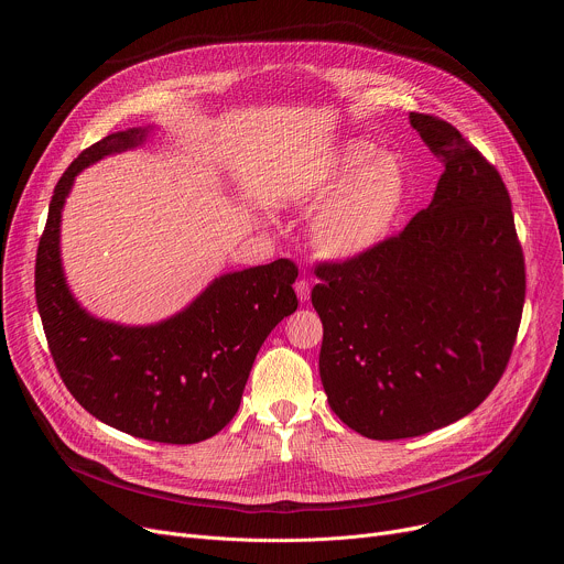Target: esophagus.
<instances>
[{"label": "esophagus", "mask_w": 564, "mask_h": 564, "mask_svg": "<svg viewBox=\"0 0 564 564\" xmlns=\"http://www.w3.org/2000/svg\"><path fill=\"white\" fill-rule=\"evenodd\" d=\"M294 292H296L299 301H301V303H305V301L310 299V283H307L305 279H299V281L294 283Z\"/></svg>", "instance_id": "obj_1"}]
</instances>
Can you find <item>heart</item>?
<instances>
[{
  "mask_svg": "<svg viewBox=\"0 0 564 564\" xmlns=\"http://www.w3.org/2000/svg\"><path fill=\"white\" fill-rule=\"evenodd\" d=\"M312 198L330 203L318 212L310 243L328 261H355L381 248L397 229L411 198L404 160L377 147L348 142L312 183Z\"/></svg>",
  "mask_w": 564,
  "mask_h": 564,
  "instance_id": "heart-1",
  "label": "heart"
}]
</instances>
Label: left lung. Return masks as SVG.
Wrapping results in <instances>:
<instances>
[{
    "label": "left lung",
    "mask_w": 564,
    "mask_h": 564,
    "mask_svg": "<svg viewBox=\"0 0 564 564\" xmlns=\"http://www.w3.org/2000/svg\"><path fill=\"white\" fill-rule=\"evenodd\" d=\"M442 160L433 200L381 248L318 263V375L335 415L370 440L448 426L500 381L520 328L524 257L498 170L453 124L411 113Z\"/></svg>",
    "instance_id": "obj_1"
}]
</instances>
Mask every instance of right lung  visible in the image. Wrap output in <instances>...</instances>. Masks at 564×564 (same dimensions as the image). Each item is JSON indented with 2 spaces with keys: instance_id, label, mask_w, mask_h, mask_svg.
Returning <instances> with one entry per match:
<instances>
[{
  "instance_id": "add662e5",
  "label": "right lung",
  "mask_w": 564,
  "mask_h": 564,
  "mask_svg": "<svg viewBox=\"0 0 564 564\" xmlns=\"http://www.w3.org/2000/svg\"><path fill=\"white\" fill-rule=\"evenodd\" d=\"M153 124L111 133L79 153L55 185L35 261V299L57 372L96 420L163 444H196L229 424L268 335L299 301L296 265L279 259L214 279L185 310L151 326L89 314L70 294L59 223L75 176L133 149Z\"/></svg>"
}]
</instances>
